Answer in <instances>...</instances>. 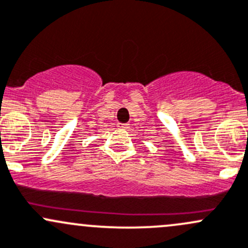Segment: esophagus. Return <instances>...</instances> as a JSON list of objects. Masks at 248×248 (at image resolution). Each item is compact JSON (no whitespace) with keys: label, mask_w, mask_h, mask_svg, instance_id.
<instances>
[{"label":"esophagus","mask_w":248,"mask_h":248,"mask_svg":"<svg viewBox=\"0 0 248 248\" xmlns=\"http://www.w3.org/2000/svg\"><path fill=\"white\" fill-rule=\"evenodd\" d=\"M117 127H119L120 129H124V131H126V129L129 128V126L127 124H117Z\"/></svg>","instance_id":"esophagus-1"}]
</instances>
